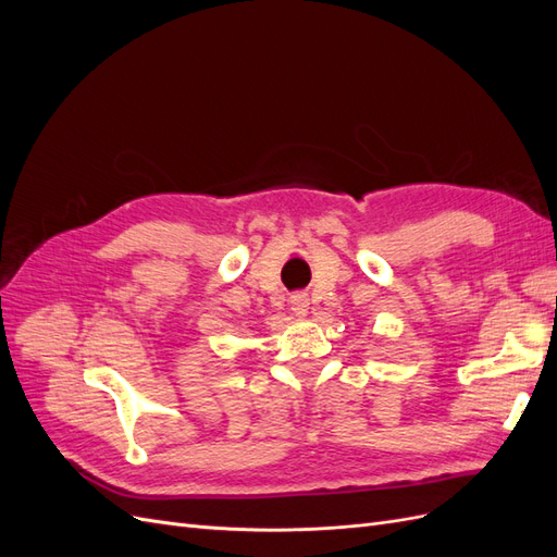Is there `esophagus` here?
I'll use <instances>...</instances> for the list:
<instances>
[{
  "label": "esophagus",
  "instance_id": "1",
  "mask_svg": "<svg viewBox=\"0 0 557 557\" xmlns=\"http://www.w3.org/2000/svg\"><path fill=\"white\" fill-rule=\"evenodd\" d=\"M290 307H293V313L295 315H307L309 313V297L305 293H295L290 297Z\"/></svg>",
  "mask_w": 557,
  "mask_h": 557
}]
</instances>
